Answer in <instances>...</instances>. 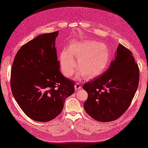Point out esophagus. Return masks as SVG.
<instances>
[{
    "instance_id": "obj_1",
    "label": "esophagus",
    "mask_w": 148,
    "mask_h": 148,
    "mask_svg": "<svg viewBox=\"0 0 148 148\" xmlns=\"http://www.w3.org/2000/svg\"><path fill=\"white\" fill-rule=\"evenodd\" d=\"M75 88L76 91H78L81 88V86H80V84L79 83H77L75 85Z\"/></svg>"
}]
</instances>
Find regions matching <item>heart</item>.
<instances>
[{"mask_svg":"<svg viewBox=\"0 0 148 148\" xmlns=\"http://www.w3.org/2000/svg\"><path fill=\"white\" fill-rule=\"evenodd\" d=\"M73 55L78 59V77L91 79L101 74L107 69L110 62V52L106 46L95 40L72 41L60 55L61 72L70 78L76 71V62Z\"/></svg>","mask_w":148,"mask_h":148,"instance_id":"b5f03b06","label":"heart"}]
</instances>
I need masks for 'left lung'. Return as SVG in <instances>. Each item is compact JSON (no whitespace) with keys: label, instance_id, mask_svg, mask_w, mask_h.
<instances>
[{"label":"left lung","instance_id":"1","mask_svg":"<svg viewBox=\"0 0 148 148\" xmlns=\"http://www.w3.org/2000/svg\"><path fill=\"white\" fill-rule=\"evenodd\" d=\"M116 57L101 76L84 84L87 113L97 121L116 120L127 110L139 83L140 70L128 49L119 44Z\"/></svg>","mask_w":148,"mask_h":148}]
</instances>
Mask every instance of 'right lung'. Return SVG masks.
<instances>
[{
    "label": "right lung",
    "mask_w": 148,
    "mask_h": 148,
    "mask_svg": "<svg viewBox=\"0 0 148 148\" xmlns=\"http://www.w3.org/2000/svg\"><path fill=\"white\" fill-rule=\"evenodd\" d=\"M58 31L41 34L23 45L11 70V88L28 117L46 122L62 111L65 99L75 91V82L60 70L55 40Z\"/></svg>",
    "instance_id": "1"
}]
</instances>
